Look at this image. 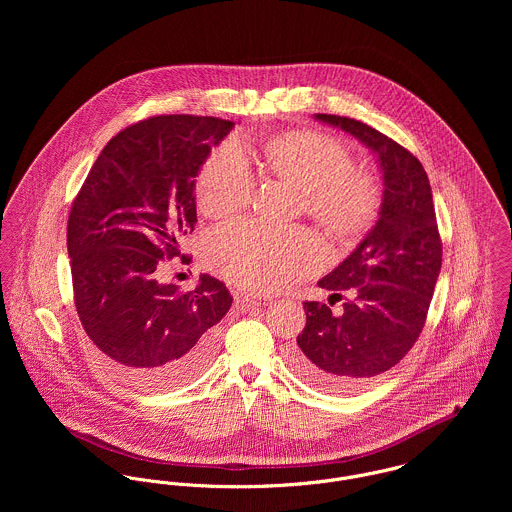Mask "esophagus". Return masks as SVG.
<instances>
[{
    "label": "esophagus",
    "instance_id": "esophagus-1",
    "mask_svg": "<svg viewBox=\"0 0 512 512\" xmlns=\"http://www.w3.org/2000/svg\"><path fill=\"white\" fill-rule=\"evenodd\" d=\"M242 301L248 305H260V307H266L272 303V299L268 295H244Z\"/></svg>",
    "mask_w": 512,
    "mask_h": 512
}]
</instances>
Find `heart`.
Returning a JSON list of instances; mask_svg holds the SVG:
<instances>
[{
    "mask_svg": "<svg viewBox=\"0 0 512 512\" xmlns=\"http://www.w3.org/2000/svg\"><path fill=\"white\" fill-rule=\"evenodd\" d=\"M274 175L301 189L305 213L331 236L353 240L365 234L380 209L374 179L353 167L349 147L311 130H295L266 146ZM256 187L244 147L224 142L205 159L195 197L203 215L226 219L242 211ZM209 268L236 288L276 292L317 272L325 254L317 236L303 228H272L256 220H238L217 228L205 244Z\"/></svg>",
    "mask_w": 512,
    "mask_h": 512,
    "instance_id": "1",
    "label": "heart"
}]
</instances>
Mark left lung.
<instances>
[{
    "label": "left lung",
    "mask_w": 512,
    "mask_h": 512,
    "mask_svg": "<svg viewBox=\"0 0 512 512\" xmlns=\"http://www.w3.org/2000/svg\"><path fill=\"white\" fill-rule=\"evenodd\" d=\"M365 144L378 159L384 195L365 240L319 288L349 290L343 315L305 301V327L290 355L293 370L317 388L351 392L398 365L420 337L441 270V238L430 179L406 147L365 122L315 114ZM341 295V293H333Z\"/></svg>",
    "instance_id": "8db88e82"
}]
</instances>
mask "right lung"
<instances>
[{
  "label": "right lung",
  "instance_id": "right-lung-1",
  "mask_svg": "<svg viewBox=\"0 0 512 512\" xmlns=\"http://www.w3.org/2000/svg\"><path fill=\"white\" fill-rule=\"evenodd\" d=\"M232 126L189 114L132 124L100 151L74 197L67 246L76 313L108 363L140 388L181 386L215 355L232 305L226 286L203 274L193 292H179L157 278L195 228V177Z\"/></svg>",
  "mask_w": 512,
  "mask_h": 512
}]
</instances>
